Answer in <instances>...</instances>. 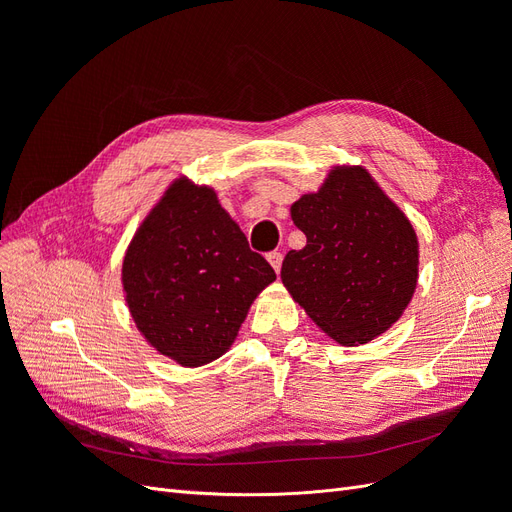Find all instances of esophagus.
<instances>
[{"label": "esophagus", "mask_w": 512, "mask_h": 512, "mask_svg": "<svg viewBox=\"0 0 512 512\" xmlns=\"http://www.w3.org/2000/svg\"><path fill=\"white\" fill-rule=\"evenodd\" d=\"M267 260L271 262V267L275 269V273L282 271V260H284V256H282L280 252H269V254H267Z\"/></svg>", "instance_id": "34e87169"}]
</instances>
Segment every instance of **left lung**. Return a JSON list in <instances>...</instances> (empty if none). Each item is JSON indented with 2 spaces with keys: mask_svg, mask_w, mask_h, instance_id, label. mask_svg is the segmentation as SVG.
I'll use <instances>...</instances> for the list:
<instances>
[{
  "mask_svg": "<svg viewBox=\"0 0 512 512\" xmlns=\"http://www.w3.org/2000/svg\"><path fill=\"white\" fill-rule=\"evenodd\" d=\"M290 213L307 245L286 254L282 282L307 316L344 346L397 322L416 288V232L367 170L335 168Z\"/></svg>",
  "mask_w": 512,
  "mask_h": 512,
  "instance_id": "1",
  "label": "left lung"
}]
</instances>
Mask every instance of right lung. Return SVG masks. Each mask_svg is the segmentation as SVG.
I'll return each instance as SVG.
<instances>
[{"mask_svg": "<svg viewBox=\"0 0 512 512\" xmlns=\"http://www.w3.org/2000/svg\"><path fill=\"white\" fill-rule=\"evenodd\" d=\"M147 342L183 367L222 356L275 271L252 252L211 188L175 181L134 235L121 269Z\"/></svg>", "mask_w": 512, "mask_h": 512, "instance_id": "add662e5", "label": "right lung"}]
</instances>
